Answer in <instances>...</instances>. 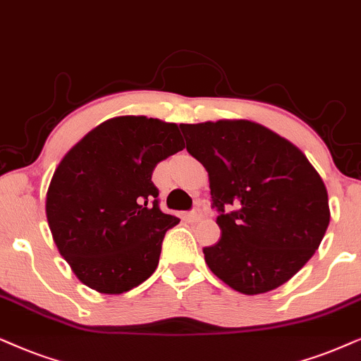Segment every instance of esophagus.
<instances>
[{"mask_svg":"<svg viewBox=\"0 0 361 361\" xmlns=\"http://www.w3.org/2000/svg\"><path fill=\"white\" fill-rule=\"evenodd\" d=\"M188 218H190V221H200V220H203V218H204V209H203L202 207L195 208L193 212L188 213Z\"/></svg>","mask_w":361,"mask_h":361,"instance_id":"esophagus-1","label":"esophagus"}]
</instances>
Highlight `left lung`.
<instances>
[{
	"label": "left lung",
	"mask_w": 361,
	"mask_h": 361,
	"mask_svg": "<svg viewBox=\"0 0 361 361\" xmlns=\"http://www.w3.org/2000/svg\"><path fill=\"white\" fill-rule=\"evenodd\" d=\"M186 149L207 168L221 238L203 248L214 275L243 295L296 275L330 223L326 186L291 141L259 123L180 125Z\"/></svg>",
	"instance_id": "left-lung-1"
}]
</instances>
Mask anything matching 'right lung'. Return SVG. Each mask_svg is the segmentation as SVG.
I'll list each match as a JSON object with an SVG mask.
<instances>
[{"label":"right lung","mask_w":361,"mask_h":361,"mask_svg":"<svg viewBox=\"0 0 361 361\" xmlns=\"http://www.w3.org/2000/svg\"><path fill=\"white\" fill-rule=\"evenodd\" d=\"M183 148L176 123L116 116L63 157L48 186L47 218L81 283L120 295L153 275L165 233L180 220L159 209L152 175Z\"/></svg>","instance_id":"obj_1"}]
</instances>
